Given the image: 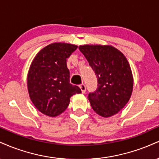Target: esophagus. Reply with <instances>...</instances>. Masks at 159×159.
I'll use <instances>...</instances> for the list:
<instances>
[{"label": "esophagus", "instance_id": "obj_1", "mask_svg": "<svg viewBox=\"0 0 159 159\" xmlns=\"http://www.w3.org/2000/svg\"><path fill=\"white\" fill-rule=\"evenodd\" d=\"M80 88H81V90L82 93H85V92H86V86L84 84H82L80 85Z\"/></svg>", "mask_w": 159, "mask_h": 159}]
</instances>
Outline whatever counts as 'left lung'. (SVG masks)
Masks as SVG:
<instances>
[{
  "label": "left lung",
  "instance_id": "obj_1",
  "mask_svg": "<svg viewBox=\"0 0 159 159\" xmlns=\"http://www.w3.org/2000/svg\"><path fill=\"white\" fill-rule=\"evenodd\" d=\"M96 73L97 90L88 95L96 114L109 117L116 114L130 99L133 75L126 57L111 45H84L78 47Z\"/></svg>",
  "mask_w": 159,
  "mask_h": 159
}]
</instances>
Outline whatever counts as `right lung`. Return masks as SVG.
<instances>
[{
	"instance_id": "add662e5",
	"label": "right lung",
	"mask_w": 159,
	"mask_h": 159,
	"mask_svg": "<svg viewBox=\"0 0 159 159\" xmlns=\"http://www.w3.org/2000/svg\"><path fill=\"white\" fill-rule=\"evenodd\" d=\"M77 45L54 43L40 50L33 60L27 74V90L38 111L46 116H58L70 102V98L81 90L69 81L66 59Z\"/></svg>"
}]
</instances>
